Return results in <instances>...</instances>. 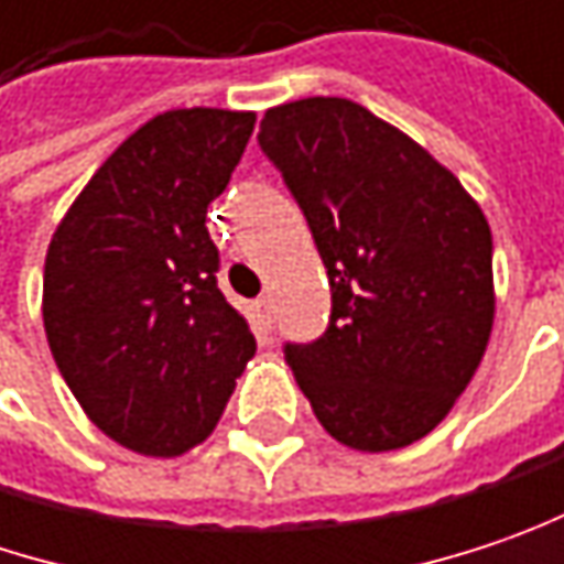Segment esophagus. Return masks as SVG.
Returning a JSON list of instances; mask_svg holds the SVG:
<instances>
[{"mask_svg": "<svg viewBox=\"0 0 564 564\" xmlns=\"http://www.w3.org/2000/svg\"><path fill=\"white\" fill-rule=\"evenodd\" d=\"M257 311H260V317H262V321H265V324H272L275 304H272V299H269V295H262L260 302H257Z\"/></svg>", "mask_w": 564, "mask_h": 564, "instance_id": "34e87169", "label": "esophagus"}]
</instances>
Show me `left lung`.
Returning a JSON list of instances; mask_svg holds the SVG:
<instances>
[{"mask_svg":"<svg viewBox=\"0 0 564 564\" xmlns=\"http://www.w3.org/2000/svg\"><path fill=\"white\" fill-rule=\"evenodd\" d=\"M260 147L302 205L334 299L321 340L285 346L314 417L359 453L417 443L491 340L481 205L430 150L349 99L269 108Z\"/></svg>","mask_w":564,"mask_h":564,"instance_id":"1","label":"left lung"}]
</instances>
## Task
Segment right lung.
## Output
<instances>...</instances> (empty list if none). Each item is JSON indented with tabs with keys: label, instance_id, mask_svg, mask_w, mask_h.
<instances>
[{
	"label": "right lung",
	"instance_id": "right-lung-1",
	"mask_svg": "<svg viewBox=\"0 0 564 564\" xmlns=\"http://www.w3.org/2000/svg\"><path fill=\"white\" fill-rule=\"evenodd\" d=\"M253 124V111L230 108L150 118L51 237L41 314L54 362L86 417L138 456L205 443L257 352L218 289L205 227Z\"/></svg>",
	"mask_w": 564,
	"mask_h": 564
}]
</instances>
